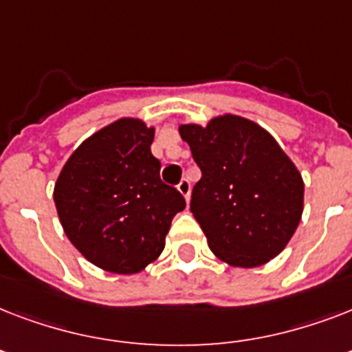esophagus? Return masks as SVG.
Masks as SVG:
<instances>
[{
	"instance_id": "obj_1",
	"label": "esophagus",
	"mask_w": 352,
	"mask_h": 352,
	"mask_svg": "<svg viewBox=\"0 0 352 352\" xmlns=\"http://www.w3.org/2000/svg\"><path fill=\"white\" fill-rule=\"evenodd\" d=\"M177 188H179V192L182 193V195H184V199H190V193H192V184H190V181H188V179H182L181 182H179V184H177Z\"/></svg>"
}]
</instances>
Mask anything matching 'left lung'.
<instances>
[{
    "mask_svg": "<svg viewBox=\"0 0 352 352\" xmlns=\"http://www.w3.org/2000/svg\"><path fill=\"white\" fill-rule=\"evenodd\" d=\"M203 177L193 186V217L210 250L232 267L252 268L283 250L300 225L303 181L263 127L225 115L179 127Z\"/></svg>",
    "mask_w": 352,
    "mask_h": 352,
    "instance_id": "1",
    "label": "left lung"
}]
</instances>
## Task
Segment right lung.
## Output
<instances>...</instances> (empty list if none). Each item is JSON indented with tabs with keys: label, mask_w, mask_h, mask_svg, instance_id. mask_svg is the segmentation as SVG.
Returning <instances> with one entry per match:
<instances>
[{
	"label": "right lung",
	"mask_w": 352,
	"mask_h": 352,
	"mask_svg": "<svg viewBox=\"0 0 352 352\" xmlns=\"http://www.w3.org/2000/svg\"><path fill=\"white\" fill-rule=\"evenodd\" d=\"M153 127L120 118L82 142L54 186L58 217L69 241L96 267L137 274L164 250L181 192L160 181L151 155Z\"/></svg>",
	"instance_id": "1"
}]
</instances>
